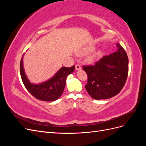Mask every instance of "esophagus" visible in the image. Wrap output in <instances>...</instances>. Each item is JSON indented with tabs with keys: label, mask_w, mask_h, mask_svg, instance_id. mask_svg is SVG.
Wrapping results in <instances>:
<instances>
[{
	"label": "esophagus",
	"mask_w": 146,
	"mask_h": 146,
	"mask_svg": "<svg viewBox=\"0 0 146 146\" xmlns=\"http://www.w3.org/2000/svg\"><path fill=\"white\" fill-rule=\"evenodd\" d=\"M81 66H80V64H76V70H80L81 69Z\"/></svg>",
	"instance_id": "esophagus-1"
}]
</instances>
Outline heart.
Returning <instances> with one entry per match:
<instances>
[{
	"instance_id": "heart-1",
	"label": "heart",
	"mask_w": 146,
	"mask_h": 146,
	"mask_svg": "<svg viewBox=\"0 0 146 146\" xmlns=\"http://www.w3.org/2000/svg\"><path fill=\"white\" fill-rule=\"evenodd\" d=\"M94 48V46L93 45L88 46L81 52V54H85V53L91 52V51H92V50H93ZM100 54H101V53H100V51H98V52H94L93 54L91 55V56H90L89 57H88V58H87V61H88V62H90V63L93 62V61H94L100 56Z\"/></svg>"
}]
</instances>
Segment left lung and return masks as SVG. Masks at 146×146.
<instances>
[{
    "label": "left lung",
    "mask_w": 146,
    "mask_h": 146,
    "mask_svg": "<svg viewBox=\"0 0 146 146\" xmlns=\"http://www.w3.org/2000/svg\"><path fill=\"white\" fill-rule=\"evenodd\" d=\"M103 56L94 65L83 66L88 76L85 88L96 100L107 99L119 94L126 82L129 72V59L122 47Z\"/></svg>",
    "instance_id": "obj_1"
}]
</instances>
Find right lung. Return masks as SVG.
Here are the masks:
<instances>
[{
  "label": "right lung",
  "mask_w": 146,
  "mask_h": 146,
  "mask_svg": "<svg viewBox=\"0 0 146 146\" xmlns=\"http://www.w3.org/2000/svg\"><path fill=\"white\" fill-rule=\"evenodd\" d=\"M23 58V56L20 63V73L22 80L27 91L35 98L42 101L51 102L58 99L63 92L66 78L74 71L75 66L70 68L62 67L50 80L35 85L31 83L26 77Z\"/></svg>",
  "instance_id": "right-lung-1"
}]
</instances>
